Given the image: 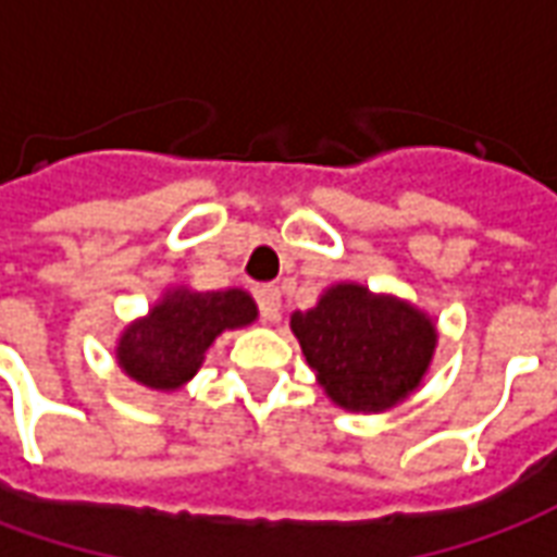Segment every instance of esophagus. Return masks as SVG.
Returning a JSON list of instances; mask_svg holds the SVG:
<instances>
[{
    "label": "esophagus",
    "mask_w": 557,
    "mask_h": 557,
    "mask_svg": "<svg viewBox=\"0 0 557 557\" xmlns=\"http://www.w3.org/2000/svg\"><path fill=\"white\" fill-rule=\"evenodd\" d=\"M256 304H259V313L268 322H274L280 315V289L277 286H262L256 289Z\"/></svg>",
    "instance_id": "1"
}]
</instances>
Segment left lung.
Listing matches in <instances>:
<instances>
[{
    "mask_svg": "<svg viewBox=\"0 0 557 557\" xmlns=\"http://www.w3.org/2000/svg\"><path fill=\"white\" fill-rule=\"evenodd\" d=\"M292 334L325 394L346 411H387L418 391L438 343L432 319L394 295L337 283Z\"/></svg>",
    "mask_w": 557,
    "mask_h": 557,
    "instance_id": "8db88e82",
    "label": "left lung"
}]
</instances>
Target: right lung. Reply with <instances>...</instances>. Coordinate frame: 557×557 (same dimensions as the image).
Masks as SVG:
<instances>
[{
  "instance_id": "add662e5",
  "label": "right lung",
  "mask_w": 557,
  "mask_h": 557,
  "mask_svg": "<svg viewBox=\"0 0 557 557\" xmlns=\"http://www.w3.org/2000/svg\"><path fill=\"white\" fill-rule=\"evenodd\" d=\"M256 301L244 289H170L148 315L131 322L115 346V361L134 382L175 391L190 382L223 331L256 322Z\"/></svg>"
}]
</instances>
